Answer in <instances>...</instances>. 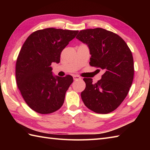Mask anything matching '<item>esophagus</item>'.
Wrapping results in <instances>:
<instances>
[{
	"instance_id": "34e87169",
	"label": "esophagus",
	"mask_w": 150,
	"mask_h": 150,
	"mask_svg": "<svg viewBox=\"0 0 150 150\" xmlns=\"http://www.w3.org/2000/svg\"><path fill=\"white\" fill-rule=\"evenodd\" d=\"M73 80L76 81V80H78V79H81V77H79L78 75H73Z\"/></svg>"
}]
</instances>
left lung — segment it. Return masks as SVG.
<instances>
[{
	"instance_id": "8db88e82",
	"label": "left lung",
	"mask_w": 150,
	"mask_h": 150,
	"mask_svg": "<svg viewBox=\"0 0 150 150\" xmlns=\"http://www.w3.org/2000/svg\"><path fill=\"white\" fill-rule=\"evenodd\" d=\"M88 46L90 64L104 69L97 83L84 78L81 98L85 106L95 113L106 114L116 110L131 87L134 65L131 50L122 38L103 28L81 30L76 37Z\"/></svg>"
}]
</instances>
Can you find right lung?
<instances>
[{"mask_svg":"<svg viewBox=\"0 0 150 150\" xmlns=\"http://www.w3.org/2000/svg\"><path fill=\"white\" fill-rule=\"evenodd\" d=\"M79 31L50 28L27 38L16 62V81L22 97L36 112L48 114L60 109L72 76L53 75L52 62L59 63L60 53Z\"/></svg>","mask_w":150,"mask_h":150,"instance_id":"1","label":"right lung"}]
</instances>
